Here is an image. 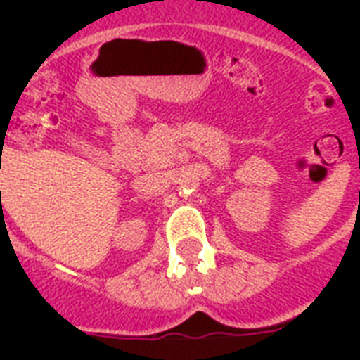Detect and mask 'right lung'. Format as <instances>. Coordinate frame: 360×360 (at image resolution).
I'll list each match as a JSON object with an SVG mask.
<instances>
[{"instance_id":"add662e5","label":"right lung","mask_w":360,"mask_h":360,"mask_svg":"<svg viewBox=\"0 0 360 360\" xmlns=\"http://www.w3.org/2000/svg\"><path fill=\"white\" fill-rule=\"evenodd\" d=\"M0 194H1V192H0Z\"/></svg>"}]
</instances>
